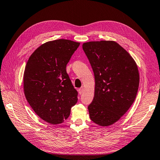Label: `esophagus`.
<instances>
[{
	"mask_svg": "<svg viewBox=\"0 0 160 160\" xmlns=\"http://www.w3.org/2000/svg\"><path fill=\"white\" fill-rule=\"evenodd\" d=\"M84 88L83 87H81L80 88H79V89H78V92H79V94H80V95L82 94L83 92H84Z\"/></svg>",
	"mask_w": 160,
	"mask_h": 160,
	"instance_id": "esophagus-1",
	"label": "esophagus"
}]
</instances>
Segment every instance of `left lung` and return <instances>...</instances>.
Returning a JSON list of instances; mask_svg holds the SVG:
<instances>
[{
	"label": "left lung",
	"instance_id": "left-lung-1",
	"mask_svg": "<svg viewBox=\"0 0 160 160\" xmlns=\"http://www.w3.org/2000/svg\"><path fill=\"white\" fill-rule=\"evenodd\" d=\"M82 49L94 73L95 87L88 106L92 121L114 123L131 107L139 87L138 67L127 51L113 41L84 43Z\"/></svg>",
	"mask_w": 160,
	"mask_h": 160
}]
</instances>
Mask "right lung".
Here are the masks:
<instances>
[{
  "label": "right lung",
  "mask_w": 160,
  "mask_h": 160,
  "mask_svg": "<svg viewBox=\"0 0 160 160\" xmlns=\"http://www.w3.org/2000/svg\"><path fill=\"white\" fill-rule=\"evenodd\" d=\"M79 46L62 39L46 42L35 50L26 65L25 97L35 112L52 125L66 120L78 102L66 66Z\"/></svg>",
  "instance_id": "1"
}]
</instances>
